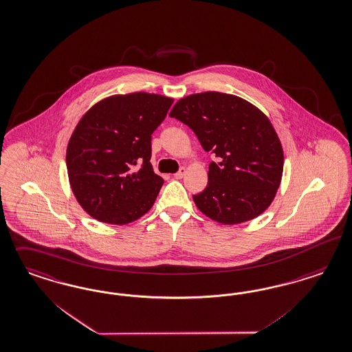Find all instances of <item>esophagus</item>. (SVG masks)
I'll return each mask as SVG.
<instances>
[{"label":"esophagus","instance_id":"34e87169","mask_svg":"<svg viewBox=\"0 0 352 352\" xmlns=\"http://www.w3.org/2000/svg\"><path fill=\"white\" fill-rule=\"evenodd\" d=\"M185 172H186V170H185V167H182L180 170H177V172H176V173L173 175V177H175V179H177V180H180V179H182V177H184Z\"/></svg>","mask_w":352,"mask_h":352}]
</instances>
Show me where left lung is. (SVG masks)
I'll use <instances>...</instances> for the list:
<instances>
[{
    "label": "left lung",
    "instance_id": "8db88e82",
    "mask_svg": "<svg viewBox=\"0 0 352 352\" xmlns=\"http://www.w3.org/2000/svg\"><path fill=\"white\" fill-rule=\"evenodd\" d=\"M170 118L195 131L208 164L205 190L193 195L205 215L223 224L250 221L275 197L283 172V150L272 122L247 100L221 92L179 100Z\"/></svg>",
    "mask_w": 352,
    "mask_h": 352
}]
</instances>
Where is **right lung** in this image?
I'll use <instances>...</instances> for the list:
<instances>
[{
  "instance_id": "right-lung-1",
  "label": "right lung",
  "mask_w": 352,
  "mask_h": 352,
  "mask_svg": "<svg viewBox=\"0 0 352 352\" xmlns=\"http://www.w3.org/2000/svg\"><path fill=\"white\" fill-rule=\"evenodd\" d=\"M173 99L134 92L94 105L66 150V168L80 206L98 221L126 224L153 208L163 179L150 163L151 134Z\"/></svg>"
}]
</instances>
